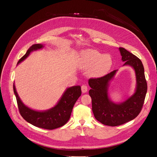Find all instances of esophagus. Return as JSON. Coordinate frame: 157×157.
I'll return each instance as SVG.
<instances>
[{"mask_svg":"<svg viewBox=\"0 0 157 157\" xmlns=\"http://www.w3.org/2000/svg\"><path fill=\"white\" fill-rule=\"evenodd\" d=\"M81 91L83 93H86L88 91V87L86 85H83L81 86Z\"/></svg>","mask_w":157,"mask_h":157,"instance_id":"34e87169","label":"esophagus"}]
</instances>
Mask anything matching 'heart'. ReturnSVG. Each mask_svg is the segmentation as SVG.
I'll return each instance as SVG.
<instances>
[{
	"label": "heart",
	"mask_w": 157,
	"mask_h": 157,
	"mask_svg": "<svg viewBox=\"0 0 157 157\" xmlns=\"http://www.w3.org/2000/svg\"><path fill=\"white\" fill-rule=\"evenodd\" d=\"M112 59L109 55H102L95 49H88L81 54L79 66L81 69H90L94 77H99L108 72L111 67Z\"/></svg>",
	"instance_id": "b5f03b06"
}]
</instances>
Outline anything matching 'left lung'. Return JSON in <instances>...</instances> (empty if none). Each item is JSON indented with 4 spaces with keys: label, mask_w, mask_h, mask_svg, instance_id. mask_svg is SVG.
<instances>
[{
    "label": "left lung",
    "mask_w": 157,
    "mask_h": 157,
    "mask_svg": "<svg viewBox=\"0 0 157 157\" xmlns=\"http://www.w3.org/2000/svg\"><path fill=\"white\" fill-rule=\"evenodd\" d=\"M124 65L135 71L136 87L134 94L121 103L111 101L108 95L110 81L118 70L98 78H91L88 84L91 88L89 95L92 98V111L95 119L105 125L118 126L134 120L140 113L147 92V83L142 62L139 58L123 48H119Z\"/></svg>",
    "instance_id": "8db88e82"
}]
</instances>
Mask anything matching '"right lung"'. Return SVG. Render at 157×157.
<instances>
[{"instance_id":"add662e5","label":"right lung","mask_w":157,"mask_h":157,"mask_svg":"<svg viewBox=\"0 0 157 157\" xmlns=\"http://www.w3.org/2000/svg\"><path fill=\"white\" fill-rule=\"evenodd\" d=\"M43 48H44L43 44H33L29 48L25 55L20 59L18 64L26 59L31 52ZM13 90L17 101L20 113L24 120L36 127L48 130L59 128L69 121L74 105L81 94L80 86L67 88L59 101L54 107L46 111H39L29 108L22 102L16 92L14 83L13 84Z\"/></svg>"}]
</instances>
